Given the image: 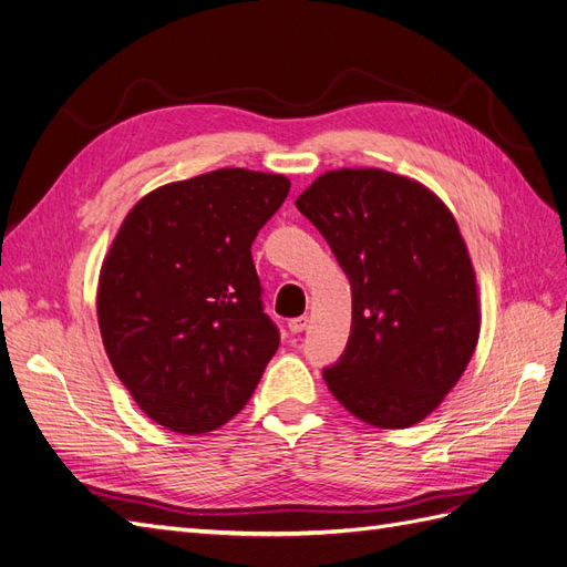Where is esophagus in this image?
I'll list each match as a JSON object with an SVG mask.
<instances>
[{
    "instance_id": "34e87169",
    "label": "esophagus",
    "mask_w": 567,
    "mask_h": 567,
    "mask_svg": "<svg viewBox=\"0 0 567 567\" xmlns=\"http://www.w3.org/2000/svg\"><path fill=\"white\" fill-rule=\"evenodd\" d=\"M307 323H310V319L307 317H296L288 321V329H290V333H302L307 329Z\"/></svg>"
}]
</instances>
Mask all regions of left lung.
I'll use <instances>...</instances> for the list:
<instances>
[{"mask_svg":"<svg viewBox=\"0 0 567 567\" xmlns=\"http://www.w3.org/2000/svg\"><path fill=\"white\" fill-rule=\"evenodd\" d=\"M352 288L346 352L323 369L333 398L375 427H409L440 406L480 336L466 244L431 188L379 167L331 169L298 196Z\"/></svg>","mask_w":567,"mask_h":567,"instance_id":"1","label":"left lung"}]
</instances>
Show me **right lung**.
<instances>
[{
  "mask_svg": "<svg viewBox=\"0 0 567 567\" xmlns=\"http://www.w3.org/2000/svg\"><path fill=\"white\" fill-rule=\"evenodd\" d=\"M284 175L225 167L165 184L127 213L99 277L113 371L167 431H215L246 406L279 348L250 246Z\"/></svg>",
  "mask_w": 567,
  "mask_h": 567,
  "instance_id": "add662e5",
  "label": "right lung"
}]
</instances>
